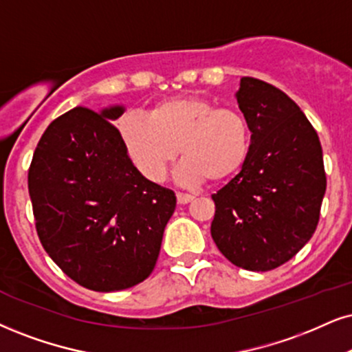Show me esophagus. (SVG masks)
<instances>
[{"mask_svg":"<svg viewBox=\"0 0 352 352\" xmlns=\"http://www.w3.org/2000/svg\"><path fill=\"white\" fill-rule=\"evenodd\" d=\"M176 197H177V202L179 204H189L190 201H194V196L192 194H184V192H177L176 194Z\"/></svg>","mask_w":352,"mask_h":352,"instance_id":"esophagus-1","label":"esophagus"}]
</instances>
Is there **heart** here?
Returning a JSON list of instances; mask_svg holds the SVG:
<instances>
[{"label":"heart","instance_id":"1","mask_svg":"<svg viewBox=\"0 0 352 352\" xmlns=\"http://www.w3.org/2000/svg\"><path fill=\"white\" fill-rule=\"evenodd\" d=\"M117 132L130 163L151 183L163 181L179 146L184 156L175 177L190 188L238 175L248 163L253 140L240 111L217 107L202 96L163 99L146 116H124Z\"/></svg>","mask_w":352,"mask_h":352}]
</instances>
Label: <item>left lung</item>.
Masks as SVG:
<instances>
[{
  "mask_svg": "<svg viewBox=\"0 0 352 352\" xmlns=\"http://www.w3.org/2000/svg\"><path fill=\"white\" fill-rule=\"evenodd\" d=\"M235 98L251 127V153L212 196L210 233L235 266L271 271L315 233L327 190L323 151L309 119L284 91L243 76Z\"/></svg>",
  "mask_w": 352,
  "mask_h": 352,
  "instance_id": "obj_1",
  "label": "left lung"
}]
</instances>
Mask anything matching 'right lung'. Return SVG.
Returning <instances> with one entry per match:
<instances>
[{
	"label": "right lung",
	"mask_w": 352,
	"mask_h": 352,
	"mask_svg": "<svg viewBox=\"0 0 352 352\" xmlns=\"http://www.w3.org/2000/svg\"><path fill=\"white\" fill-rule=\"evenodd\" d=\"M124 112L122 104L65 112L43 132L29 169L42 246L96 292L133 287L151 274L176 209L175 192L143 177L125 155L111 124Z\"/></svg>",
	"instance_id": "right-lung-1"
}]
</instances>
